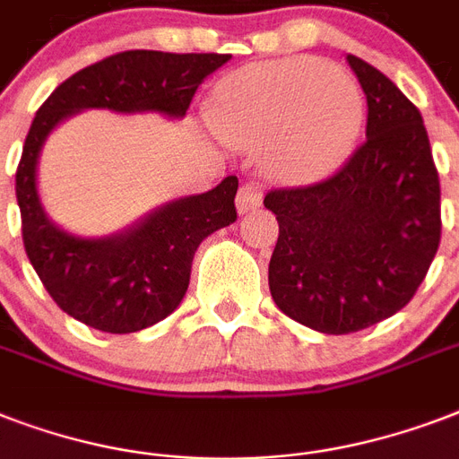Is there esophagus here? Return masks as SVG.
<instances>
[{
    "label": "esophagus",
    "instance_id": "obj_1",
    "mask_svg": "<svg viewBox=\"0 0 459 459\" xmlns=\"http://www.w3.org/2000/svg\"><path fill=\"white\" fill-rule=\"evenodd\" d=\"M262 186L257 183H243L240 190H238V197H236V207L240 214H247L252 209H257L262 204Z\"/></svg>",
    "mask_w": 459,
    "mask_h": 459
}]
</instances>
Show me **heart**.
Masks as SVG:
<instances>
[{
	"instance_id": "b5f03b06",
	"label": "heart",
	"mask_w": 459,
	"mask_h": 459,
	"mask_svg": "<svg viewBox=\"0 0 459 459\" xmlns=\"http://www.w3.org/2000/svg\"><path fill=\"white\" fill-rule=\"evenodd\" d=\"M212 114L236 143L281 140L279 171L307 183L348 157L362 128L364 100L342 71L295 56L230 74L216 88Z\"/></svg>"
}]
</instances>
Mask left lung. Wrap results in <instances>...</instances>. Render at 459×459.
Listing matches in <instances>:
<instances>
[{
  "instance_id": "obj_1",
  "label": "left lung",
  "mask_w": 459,
  "mask_h": 459,
  "mask_svg": "<svg viewBox=\"0 0 459 459\" xmlns=\"http://www.w3.org/2000/svg\"><path fill=\"white\" fill-rule=\"evenodd\" d=\"M367 95V140L328 178L266 193L279 240L269 290L290 319L342 335L412 300L441 243V183L420 109L348 54Z\"/></svg>"
}]
</instances>
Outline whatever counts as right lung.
Returning a JSON list of instances; mask_svg holds the SVG:
<instances>
[{"label":"right lung","instance_id":"obj_1","mask_svg":"<svg viewBox=\"0 0 459 459\" xmlns=\"http://www.w3.org/2000/svg\"><path fill=\"white\" fill-rule=\"evenodd\" d=\"M230 54L131 49L111 54L64 81L32 118L16 171L25 255L52 300L104 333H135L166 319L190 283L195 250L238 219V178L209 193L173 200L133 229L109 238H78L47 219L38 195V157L59 121L82 109L157 111L183 118L195 92Z\"/></svg>","mask_w":459,"mask_h":459}]
</instances>
